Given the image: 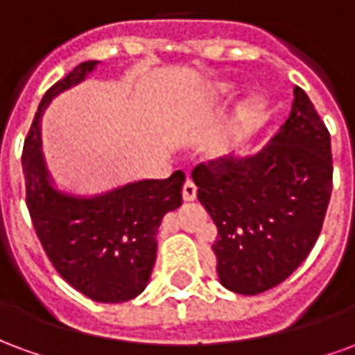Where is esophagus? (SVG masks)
I'll return each instance as SVG.
<instances>
[{"instance_id":"obj_1","label":"esophagus","mask_w":355,"mask_h":355,"mask_svg":"<svg viewBox=\"0 0 355 355\" xmlns=\"http://www.w3.org/2000/svg\"><path fill=\"white\" fill-rule=\"evenodd\" d=\"M196 193H198V188H196V184H193L192 180H186L184 186H182V200L193 201L196 200Z\"/></svg>"}]
</instances>
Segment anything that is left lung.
<instances>
[{"mask_svg": "<svg viewBox=\"0 0 355 355\" xmlns=\"http://www.w3.org/2000/svg\"><path fill=\"white\" fill-rule=\"evenodd\" d=\"M289 117L270 144L192 171L198 200L216 224L213 251L226 289L259 295L285 282L320 238L333 190L331 137L295 87Z\"/></svg>", "mask_w": 355, "mask_h": 355, "instance_id": "8db88e82", "label": "left lung"}]
</instances>
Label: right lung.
Segmentation results:
<instances>
[{
	"label": "right lung",
	"instance_id": "right-lung-1",
	"mask_svg": "<svg viewBox=\"0 0 355 355\" xmlns=\"http://www.w3.org/2000/svg\"><path fill=\"white\" fill-rule=\"evenodd\" d=\"M98 64L87 60L43 94L22 148L26 205L43 251L73 289L96 302H125L146 287L165 213L182 205L184 173L140 180L78 198L53 188L42 154V119L49 102L78 85Z\"/></svg>",
	"mask_w": 355,
	"mask_h": 355
}]
</instances>
